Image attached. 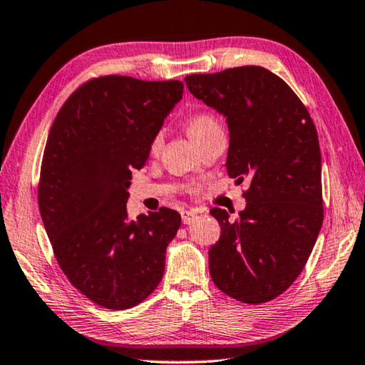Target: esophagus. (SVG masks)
Returning a JSON list of instances; mask_svg holds the SVG:
<instances>
[{"label":"esophagus","mask_w":365,"mask_h":365,"mask_svg":"<svg viewBox=\"0 0 365 365\" xmlns=\"http://www.w3.org/2000/svg\"><path fill=\"white\" fill-rule=\"evenodd\" d=\"M196 217H197V212H195V210H183L182 212L183 225H191Z\"/></svg>","instance_id":"obj_1"}]
</instances>
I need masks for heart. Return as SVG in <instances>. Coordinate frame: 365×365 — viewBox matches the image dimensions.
<instances>
[{"instance_id":"obj_1","label":"heart","mask_w":365,"mask_h":365,"mask_svg":"<svg viewBox=\"0 0 365 365\" xmlns=\"http://www.w3.org/2000/svg\"><path fill=\"white\" fill-rule=\"evenodd\" d=\"M218 130H221V125L218 118L215 115H212V113H207V112L196 113V115H192L188 121V131L195 140L204 138L205 134L218 131ZM161 147H163V133L158 131L153 134L152 140H150L148 150L152 155H156L161 150Z\"/></svg>"}]
</instances>
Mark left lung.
<instances>
[{
    "mask_svg": "<svg viewBox=\"0 0 365 365\" xmlns=\"http://www.w3.org/2000/svg\"><path fill=\"white\" fill-rule=\"evenodd\" d=\"M185 82L226 117L227 174L235 183L250 180L237 218L210 210L221 227L209 250L210 277L240 302H269L302 272L323 225L317 128L296 93L266 68L191 74Z\"/></svg>",
    "mask_w": 365,
    "mask_h": 365,
    "instance_id": "left-lung-1",
    "label": "left lung"
}]
</instances>
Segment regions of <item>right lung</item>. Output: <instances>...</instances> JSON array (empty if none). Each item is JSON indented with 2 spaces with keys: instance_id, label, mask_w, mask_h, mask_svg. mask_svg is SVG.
I'll list each match as a JSON object with an SVG mask.
<instances>
[{
  "instance_id": "add662e5",
  "label": "right lung",
  "mask_w": 365,
  "mask_h": 365,
  "mask_svg": "<svg viewBox=\"0 0 365 365\" xmlns=\"http://www.w3.org/2000/svg\"><path fill=\"white\" fill-rule=\"evenodd\" d=\"M180 81L101 76L81 85L50 128L38 202L64 275L98 305L125 310L158 287L180 215L161 207L128 220L131 170L180 101Z\"/></svg>"
}]
</instances>
